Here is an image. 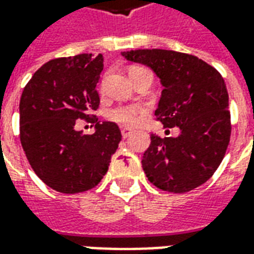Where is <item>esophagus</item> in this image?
<instances>
[{
    "label": "esophagus",
    "mask_w": 254,
    "mask_h": 254,
    "mask_svg": "<svg viewBox=\"0 0 254 254\" xmlns=\"http://www.w3.org/2000/svg\"><path fill=\"white\" fill-rule=\"evenodd\" d=\"M121 133H122V137L127 138V137H129L130 134H132V130H130L129 127H122Z\"/></svg>",
    "instance_id": "obj_1"
}]
</instances>
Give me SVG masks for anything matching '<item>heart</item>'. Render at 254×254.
I'll return each mask as SVG.
<instances>
[{
	"label": "heart",
	"mask_w": 254,
	"mask_h": 254,
	"mask_svg": "<svg viewBox=\"0 0 254 254\" xmlns=\"http://www.w3.org/2000/svg\"><path fill=\"white\" fill-rule=\"evenodd\" d=\"M138 69H143V67H132L130 72H136ZM143 113L144 109L138 105L117 106L114 109L109 110L107 117L110 118L111 121L118 122V124H122V125H127V127H132V125H134L137 122L138 116L143 114Z\"/></svg>",
	"instance_id": "obj_1"
}]
</instances>
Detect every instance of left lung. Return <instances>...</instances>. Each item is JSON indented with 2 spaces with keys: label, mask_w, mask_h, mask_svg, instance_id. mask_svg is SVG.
Segmentation results:
<instances>
[{
  "label": "left lung",
  "mask_w": 254,
  "mask_h": 254,
  "mask_svg": "<svg viewBox=\"0 0 254 254\" xmlns=\"http://www.w3.org/2000/svg\"><path fill=\"white\" fill-rule=\"evenodd\" d=\"M127 61L152 69L162 84L158 117L177 137L151 134L141 165L155 187L185 193L207 182L223 160L231 125L229 94L220 73L200 58L173 50H130Z\"/></svg>",
  "instance_id": "left-lung-1"
}]
</instances>
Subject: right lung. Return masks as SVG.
<instances>
[{"mask_svg": "<svg viewBox=\"0 0 254 254\" xmlns=\"http://www.w3.org/2000/svg\"><path fill=\"white\" fill-rule=\"evenodd\" d=\"M103 70L102 54L52 60L31 77L20 98V141L32 170L60 193L96 187L121 141L116 122L89 117L99 107L96 84ZM96 123L95 133L74 129L75 120Z\"/></svg>", "mask_w": 254, "mask_h": 254, "instance_id": "add662e5", "label": "right lung"}]
</instances>
